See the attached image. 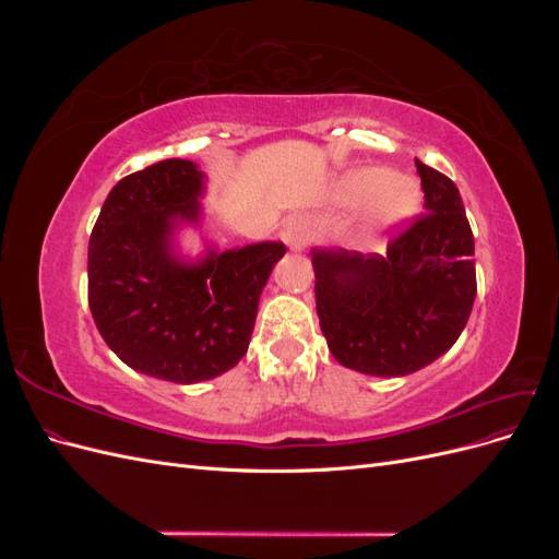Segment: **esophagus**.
<instances>
[{
	"label": "esophagus",
	"instance_id": "1",
	"mask_svg": "<svg viewBox=\"0 0 559 559\" xmlns=\"http://www.w3.org/2000/svg\"><path fill=\"white\" fill-rule=\"evenodd\" d=\"M282 235H284V242H286V247H289V251H302L312 238L310 218L300 216V214L289 218V224L284 226Z\"/></svg>",
	"mask_w": 559,
	"mask_h": 559
}]
</instances>
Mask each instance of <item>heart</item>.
Instances as JSON below:
<instances>
[{"mask_svg":"<svg viewBox=\"0 0 559 559\" xmlns=\"http://www.w3.org/2000/svg\"><path fill=\"white\" fill-rule=\"evenodd\" d=\"M337 198L343 205L364 202L357 224V238L364 245H376L382 235L408 222L419 205V191L413 179L380 167L349 173L341 183Z\"/></svg>","mask_w":559,"mask_h":559,"instance_id":"obj_1","label":"heart"}]
</instances>
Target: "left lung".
Instances as JSON below:
<instances>
[{
    "instance_id": "1",
    "label": "left lung",
    "mask_w": 559,
    "mask_h": 559,
    "mask_svg": "<svg viewBox=\"0 0 559 559\" xmlns=\"http://www.w3.org/2000/svg\"><path fill=\"white\" fill-rule=\"evenodd\" d=\"M425 214L386 253L312 249L319 326L337 364L401 378L445 354L476 300L473 233L454 181L415 158Z\"/></svg>"
}]
</instances>
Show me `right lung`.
Listing matches in <instances>:
<instances>
[{"mask_svg": "<svg viewBox=\"0 0 559 559\" xmlns=\"http://www.w3.org/2000/svg\"><path fill=\"white\" fill-rule=\"evenodd\" d=\"M205 175L170 158L109 191L88 245V306L109 349L144 376L193 384L226 373L249 347L259 298L282 242L175 253V233L200 222Z\"/></svg>", "mask_w": 559, "mask_h": 559, "instance_id": "obj_1", "label": "right lung"}]
</instances>
